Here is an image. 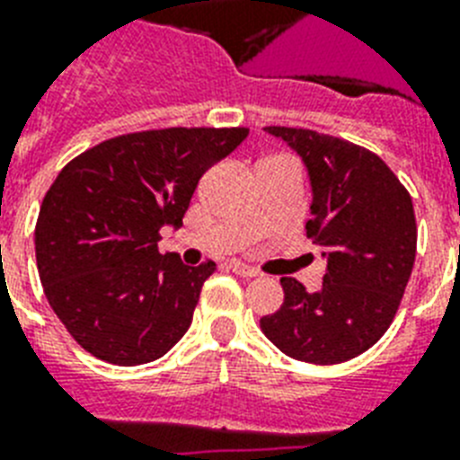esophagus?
<instances>
[{
    "instance_id": "esophagus-1",
    "label": "esophagus",
    "mask_w": 460,
    "mask_h": 460,
    "mask_svg": "<svg viewBox=\"0 0 460 460\" xmlns=\"http://www.w3.org/2000/svg\"><path fill=\"white\" fill-rule=\"evenodd\" d=\"M229 269H231V271H234V274L245 276V279H252V276H260V271H257V269H252V267H248V264L238 262V260H231Z\"/></svg>"
}]
</instances>
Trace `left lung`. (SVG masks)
<instances>
[{
  "label": "left lung",
  "instance_id": "left-lung-1",
  "mask_svg": "<svg viewBox=\"0 0 460 460\" xmlns=\"http://www.w3.org/2000/svg\"><path fill=\"white\" fill-rule=\"evenodd\" d=\"M307 167L312 217L307 238L326 257L323 286L307 293L283 276V305L262 316V333L283 354L307 364L354 359L383 338L416 260L411 196L394 172L361 146L338 137L264 127Z\"/></svg>",
  "mask_w": 460,
  "mask_h": 460
}]
</instances>
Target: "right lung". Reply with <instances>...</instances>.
<instances>
[{"label": "right lung", "instance_id": "add662e5", "mask_svg": "<svg viewBox=\"0 0 460 460\" xmlns=\"http://www.w3.org/2000/svg\"><path fill=\"white\" fill-rule=\"evenodd\" d=\"M248 127H170L101 141L58 172L40 208L35 255L49 305L96 359H160L189 331L208 260L160 255L163 226H181L198 179Z\"/></svg>", "mask_w": 460, "mask_h": 460}]
</instances>
